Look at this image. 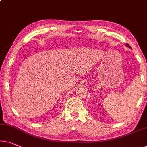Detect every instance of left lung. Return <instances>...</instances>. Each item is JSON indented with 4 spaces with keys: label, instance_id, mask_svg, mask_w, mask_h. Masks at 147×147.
<instances>
[{
    "label": "left lung",
    "instance_id": "8db88e82",
    "mask_svg": "<svg viewBox=\"0 0 147 147\" xmlns=\"http://www.w3.org/2000/svg\"><path fill=\"white\" fill-rule=\"evenodd\" d=\"M125 45L127 46V47H129V48H131V47H130V46H129V45H128V44H125Z\"/></svg>",
    "mask_w": 147,
    "mask_h": 147
}]
</instances>
